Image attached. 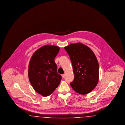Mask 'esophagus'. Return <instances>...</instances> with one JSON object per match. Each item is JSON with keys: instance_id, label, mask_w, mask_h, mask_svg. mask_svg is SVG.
Instances as JSON below:
<instances>
[{"instance_id": "34e87169", "label": "esophagus", "mask_w": 125, "mask_h": 125, "mask_svg": "<svg viewBox=\"0 0 125 125\" xmlns=\"http://www.w3.org/2000/svg\"><path fill=\"white\" fill-rule=\"evenodd\" d=\"M65 74H62V77L63 78H64L65 77Z\"/></svg>"}]
</instances>
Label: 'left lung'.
<instances>
[{"instance_id": "8db88e82", "label": "left lung", "mask_w": 125, "mask_h": 125, "mask_svg": "<svg viewBox=\"0 0 125 125\" xmlns=\"http://www.w3.org/2000/svg\"><path fill=\"white\" fill-rule=\"evenodd\" d=\"M71 61L74 78L70 83L78 93L86 95L95 88L99 80V64L93 52L81 42L64 47Z\"/></svg>"}]
</instances>
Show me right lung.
<instances>
[{
  "mask_svg": "<svg viewBox=\"0 0 125 125\" xmlns=\"http://www.w3.org/2000/svg\"><path fill=\"white\" fill-rule=\"evenodd\" d=\"M60 51L57 46L47 45L33 54L29 65V78L36 92L43 96L51 95L59 85L61 76L54 59Z\"/></svg>",
  "mask_w": 125,
  "mask_h": 125,
  "instance_id": "right-lung-1",
  "label": "right lung"
}]
</instances>
